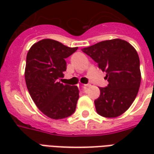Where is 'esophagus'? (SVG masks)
<instances>
[{
    "instance_id": "34e87169",
    "label": "esophagus",
    "mask_w": 154,
    "mask_h": 154,
    "mask_svg": "<svg viewBox=\"0 0 154 154\" xmlns=\"http://www.w3.org/2000/svg\"><path fill=\"white\" fill-rule=\"evenodd\" d=\"M91 87L90 84H85V85H83L84 88H86V87Z\"/></svg>"
}]
</instances>
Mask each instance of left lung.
I'll list each match as a JSON object with an SVG mask.
<instances>
[{
  "label": "left lung",
  "instance_id": "1",
  "mask_svg": "<svg viewBox=\"0 0 154 154\" xmlns=\"http://www.w3.org/2000/svg\"><path fill=\"white\" fill-rule=\"evenodd\" d=\"M82 51L106 72V87H100V97L95 100L97 112L106 118L121 116L129 109L139 91L141 72L135 48L127 41L115 38L84 48Z\"/></svg>",
  "mask_w": 154,
  "mask_h": 154
}]
</instances>
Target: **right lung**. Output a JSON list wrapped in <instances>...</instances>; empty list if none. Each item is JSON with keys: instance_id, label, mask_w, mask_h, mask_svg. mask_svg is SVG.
<instances>
[{"instance_id": "right-lung-1", "label": "right lung", "mask_w": 154, "mask_h": 154, "mask_svg": "<svg viewBox=\"0 0 154 154\" xmlns=\"http://www.w3.org/2000/svg\"><path fill=\"white\" fill-rule=\"evenodd\" d=\"M77 48L45 38L33 44L27 54L25 77L29 93L41 112L51 119L67 118L76 110L78 87L63 85L58 79L67 69L65 58Z\"/></svg>"}]
</instances>
